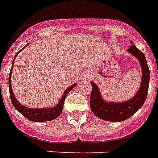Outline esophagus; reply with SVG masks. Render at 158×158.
Returning <instances> with one entry per match:
<instances>
[{
	"instance_id": "34e87169",
	"label": "esophagus",
	"mask_w": 158,
	"mask_h": 158,
	"mask_svg": "<svg viewBox=\"0 0 158 158\" xmlns=\"http://www.w3.org/2000/svg\"><path fill=\"white\" fill-rule=\"evenodd\" d=\"M88 77H89L88 75H85V78H86V79H88Z\"/></svg>"
}]
</instances>
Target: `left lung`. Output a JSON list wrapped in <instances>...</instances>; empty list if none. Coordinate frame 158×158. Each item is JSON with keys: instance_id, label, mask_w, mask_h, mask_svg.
Segmentation results:
<instances>
[{"instance_id": "left-lung-1", "label": "left lung", "mask_w": 158, "mask_h": 158, "mask_svg": "<svg viewBox=\"0 0 158 158\" xmlns=\"http://www.w3.org/2000/svg\"><path fill=\"white\" fill-rule=\"evenodd\" d=\"M127 52L139 60L142 70V79L139 90L135 96L125 102L105 101L100 89L94 82L91 81L92 94L90 107L97 117L111 122H120L127 120L137 112L144 103L148 92L150 71L144 54L138 49L133 42Z\"/></svg>"}]
</instances>
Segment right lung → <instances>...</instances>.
<instances>
[{
  "label": "right lung",
  "instance_id": "1",
  "mask_svg": "<svg viewBox=\"0 0 158 158\" xmlns=\"http://www.w3.org/2000/svg\"><path fill=\"white\" fill-rule=\"evenodd\" d=\"M27 46V45H26ZM25 46V47H26ZM24 48H22L20 51H19L18 52L16 53L14 58L13 63H12V67L10 69V75H9V89H10V96L11 102L12 104L15 106L16 110H18L19 112L21 113L22 115L31 121L33 122H44V121H49V120H52L56 118H57L60 115V113L63 109V106H64V99L66 98L67 94H69V92L71 91L72 89H74V87L76 86L77 84H73L72 85L67 88L64 90V94L62 95L61 98L60 99L59 102L55 105L52 107H43V108H29L27 106H24L23 105L19 102L16 99L15 96L13 93L12 90V87H11V73H12V69H13L14 62H15V59L17 56V55L21 51L23 50Z\"/></svg>",
  "mask_w": 158,
  "mask_h": 158
}]
</instances>
